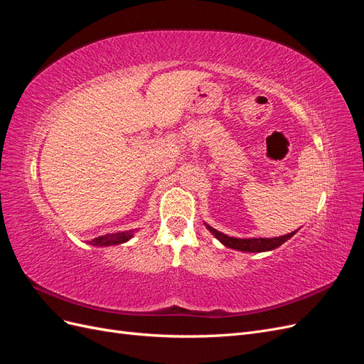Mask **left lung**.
Returning <instances> with one entry per match:
<instances>
[{
    "label": "left lung",
    "instance_id": "1",
    "mask_svg": "<svg viewBox=\"0 0 364 364\" xmlns=\"http://www.w3.org/2000/svg\"><path fill=\"white\" fill-rule=\"evenodd\" d=\"M208 229L211 230L214 234V237L223 243L226 247L235 249V250H241V252H266V250H273L279 247L282 243H285L289 238H291L294 232H290L287 235L282 237H274V238H234V237H228L222 232H218L214 228L208 226Z\"/></svg>",
    "mask_w": 364,
    "mask_h": 364
}]
</instances>
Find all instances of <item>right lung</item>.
Segmentation results:
<instances>
[{"label": "right lung", "instance_id": "obj_1", "mask_svg": "<svg viewBox=\"0 0 364 364\" xmlns=\"http://www.w3.org/2000/svg\"><path fill=\"white\" fill-rule=\"evenodd\" d=\"M132 237V230L130 232H114V234H106L102 237H97L90 243L92 246H112V245H119L124 243L129 238Z\"/></svg>", "mask_w": 364, "mask_h": 364}]
</instances>
